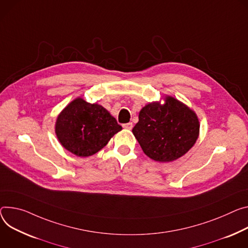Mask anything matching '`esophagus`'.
Masks as SVG:
<instances>
[{
	"label": "esophagus",
	"mask_w": 248,
	"mask_h": 248,
	"mask_svg": "<svg viewBox=\"0 0 248 248\" xmlns=\"http://www.w3.org/2000/svg\"><path fill=\"white\" fill-rule=\"evenodd\" d=\"M125 129H131L132 128V123H127V124H124L123 125Z\"/></svg>",
	"instance_id": "34e87169"
}]
</instances>
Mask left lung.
<instances>
[{
    "instance_id": "8db88e82",
    "label": "left lung",
    "mask_w": 248,
    "mask_h": 248,
    "mask_svg": "<svg viewBox=\"0 0 248 248\" xmlns=\"http://www.w3.org/2000/svg\"><path fill=\"white\" fill-rule=\"evenodd\" d=\"M163 100V104L152 102L140 109L132 133L149 158L172 162L194 146L200 122L196 112L181 101L168 95Z\"/></svg>"
}]
</instances>
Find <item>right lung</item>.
Masks as SVG:
<instances>
[{
  "instance_id": "right-lung-1",
  "label": "right lung",
  "mask_w": 248,
  "mask_h": 248,
  "mask_svg": "<svg viewBox=\"0 0 248 248\" xmlns=\"http://www.w3.org/2000/svg\"><path fill=\"white\" fill-rule=\"evenodd\" d=\"M123 127L108 109L78 97L58 115L55 133L60 144L69 152L91 156L104 148Z\"/></svg>"
}]
</instances>
